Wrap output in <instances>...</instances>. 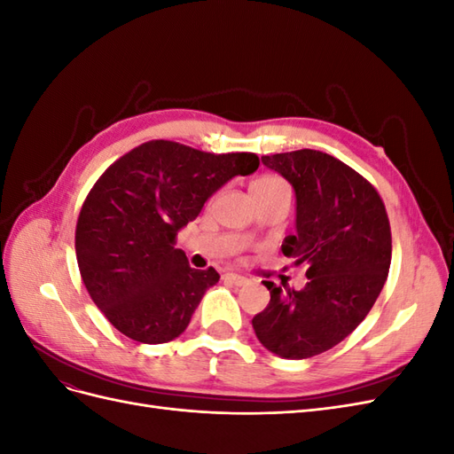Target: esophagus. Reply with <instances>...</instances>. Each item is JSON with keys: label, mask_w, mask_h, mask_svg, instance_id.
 <instances>
[{"label": "esophagus", "mask_w": 454, "mask_h": 454, "mask_svg": "<svg viewBox=\"0 0 454 454\" xmlns=\"http://www.w3.org/2000/svg\"><path fill=\"white\" fill-rule=\"evenodd\" d=\"M223 278L229 280L231 284H235V286H244L246 282H248V280H246L244 277H240V274H237V272H225Z\"/></svg>", "instance_id": "obj_1"}]
</instances>
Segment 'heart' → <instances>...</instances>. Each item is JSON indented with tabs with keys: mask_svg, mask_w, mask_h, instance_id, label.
I'll return each mask as SVG.
<instances>
[{
	"mask_svg": "<svg viewBox=\"0 0 454 454\" xmlns=\"http://www.w3.org/2000/svg\"><path fill=\"white\" fill-rule=\"evenodd\" d=\"M254 189H287V185L278 176H261L252 184Z\"/></svg>",
	"mask_w": 454,
	"mask_h": 454,
	"instance_id": "b5f03b06",
	"label": "heart"
}]
</instances>
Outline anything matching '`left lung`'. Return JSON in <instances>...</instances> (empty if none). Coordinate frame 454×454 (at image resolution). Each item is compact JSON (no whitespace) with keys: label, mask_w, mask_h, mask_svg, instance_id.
<instances>
[{"label":"left lung","mask_w":454,"mask_h":454,"mask_svg":"<svg viewBox=\"0 0 454 454\" xmlns=\"http://www.w3.org/2000/svg\"><path fill=\"white\" fill-rule=\"evenodd\" d=\"M295 191V235L282 254L307 265V286L265 282L270 301L254 316L261 345L305 360L350 335L375 305L388 277L392 235L377 189L345 162L314 149L261 157Z\"/></svg>","instance_id":"obj_1"}]
</instances>
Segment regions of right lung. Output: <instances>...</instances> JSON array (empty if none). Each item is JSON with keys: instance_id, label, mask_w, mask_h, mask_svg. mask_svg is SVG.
I'll use <instances>...</instances> for the list:
<instances>
[{"instance_id": "1", "label": "right lung", "mask_w": 454, "mask_h": 454, "mask_svg": "<svg viewBox=\"0 0 454 454\" xmlns=\"http://www.w3.org/2000/svg\"><path fill=\"white\" fill-rule=\"evenodd\" d=\"M257 167L254 153L214 155L151 140L98 177L81 206L75 254L94 305L122 335L160 345L185 332L219 274L187 265L177 231L231 177Z\"/></svg>"}]
</instances>
